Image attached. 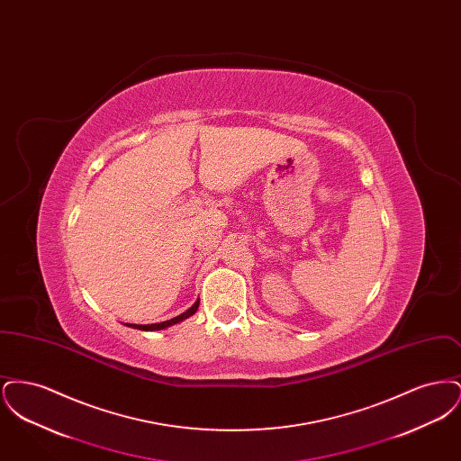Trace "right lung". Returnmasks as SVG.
<instances>
[{
    "mask_svg": "<svg viewBox=\"0 0 461 461\" xmlns=\"http://www.w3.org/2000/svg\"><path fill=\"white\" fill-rule=\"evenodd\" d=\"M198 303L200 301H197L194 306L190 307L188 311H185L183 314H179V316H176V318H173V320H167V321H162V323H154V325H130L131 329H138V330H162V329H167V327H171V325H175V323H179V321H183V320H186L188 316H192V314H195L197 312L198 309Z\"/></svg>",
    "mask_w": 461,
    "mask_h": 461,
    "instance_id": "1",
    "label": "right lung"
}]
</instances>
